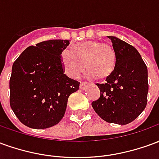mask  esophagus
Here are the masks:
<instances>
[{
    "label": "esophagus",
    "mask_w": 159,
    "mask_h": 159,
    "mask_svg": "<svg viewBox=\"0 0 159 159\" xmlns=\"http://www.w3.org/2000/svg\"><path fill=\"white\" fill-rule=\"evenodd\" d=\"M88 86V84L86 83H83V82H81L80 83V89L81 90H84Z\"/></svg>",
    "instance_id": "1"
}]
</instances>
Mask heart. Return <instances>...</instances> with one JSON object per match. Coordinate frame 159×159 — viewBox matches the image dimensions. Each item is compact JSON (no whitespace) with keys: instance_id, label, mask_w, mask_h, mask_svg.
Listing matches in <instances>:
<instances>
[{"instance_id":"obj_1","label":"heart","mask_w":159,"mask_h":159,"mask_svg":"<svg viewBox=\"0 0 159 159\" xmlns=\"http://www.w3.org/2000/svg\"><path fill=\"white\" fill-rule=\"evenodd\" d=\"M61 61L66 73L72 78H77L85 67L88 78L104 80L113 72L117 57L111 45L91 40L76 44L71 50H64Z\"/></svg>"}]
</instances>
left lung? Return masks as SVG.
Instances as JSON below:
<instances>
[{"label": "left lung", "instance_id": "obj_1", "mask_svg": "<svg viewBox=\"0 0 159 159\" xmlns=\"http://www.w3.org/2000/svg\"><path fill=\"white\" fill-rule=\"evenodd\" d=\"M116 52V66L105 83H96L100 96L92 107L106 122L128 124L147 107V67L135 48L115 36H108Z\"/></svg>", "mask_w": 159, "mask_h": 159}]
</instances>
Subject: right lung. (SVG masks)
Returning a JSON list of instances; mask_svg holds the SVG:
<instances>
[{
    "label": "right lung",
    "instance_id": "add662e5",
    "mask_svg": "<svg viewBox=\"0 0 159 159\" xmlns=\"http://www.w3.org/2000/svg\"><path fill=\"white\" fill-rule=\"evenodd\" d=\"M69 40H48L30 46L12 65L10 106L25 126L42 129L62 119L69 96L79 89L65 74L61 61Z\"/></svg>",
    "mask_w": 159,
    "mask_h": 159
}]
</instances>
